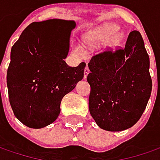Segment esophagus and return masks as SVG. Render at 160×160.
Listing matches in <instances>:
<instances>
[{"mask_svg":"<svg viewBox=\"0 0 160 160\" xmlns=\"http://www.w3.org/2000/svg\"><path fill=\"white\" fill-rule=\"evenodd\" d=\"M89 73V69H88V67L86 66V68H85V70H84V79L86 80L88 77V74Z\"/></svg>","mask_w":160,"mask_h":160,"instance_id":"esophagus-1","label":"esophagus"}]
</instances>
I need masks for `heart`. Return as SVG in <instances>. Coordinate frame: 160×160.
I'll list each match as a JSON object with an SVG mask.
<instances>
[{
	"instance_id": "heart-1",
	"label": "heart",
	"mask_w": 160,
	"mask_h": 160,
	"mask_svg": "<svg viewBox=\"0 0 160 160\" xmlns=\"http://www.w3.org/2000/svg\"><path fill=\"white\" fill-rule=\"evenodd\" d=\"M118 30H119V28L115 24L108 23V24L104 25L101 28L94 32L91 36H89V38L87 40L88 46V47H96L98 45H104V44L108 43L112 37V36L114 35ZM122 38H123V35L122 33H118L111 40L110 45L112 47H116V46L120 45L122 41ZM76 51L79 52L80 55L86 54L85 51L81 47H77Z\"/></svg>"
}]
</instances>
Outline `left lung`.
<instances>
[{
	"mask_svg": "<svg viewBox=\"0 0 160 160\" xmlns=\"http://www.w3.org/2000/svg\"><path fill=\"white\" fill-rule=\"evenodd\" d=\"M88 65V108L97 124L109 132L133 126L152 89L149 58L141 33L132 31L123 48L94 55Z\"/></svg>",
	"mask_w": 160,
	"mask_h": 160,
	"instance_id": "1",
	"label": "left lung"
}]
</instances>
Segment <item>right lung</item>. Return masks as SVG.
<instances>
[{"instance_id":"add662e5","label":"right lung","mask_w":160,"mask_h":160,"mask_svg":"<svg viewBox=\"0 0 160 160\" xmlns=\"http://www.w3.org/2000/svg\"><path fill=\"white\" fill-rule=\"evenodd\" d=\"M74 20L52 18L28 26L13 45L7 72L10 104L19 121L40 129L55 121L61 101L83 79L85 62L70 67Z\"/></svg>"}]
</instances>
